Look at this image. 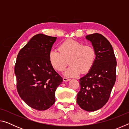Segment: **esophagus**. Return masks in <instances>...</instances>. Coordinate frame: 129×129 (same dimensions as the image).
I'll list each match as a JSON object with an SVG mask.
<instances>
[{
  "mask_svg": "<svg viewBox=\"0 0 129 129\" xmlns=\"http://www.w3.org/2000/svg\"><path fill=\"white\" fill-rule=\"evenodd\" d=\"M71 80V79L69 78H67V77H63V81H68Z\"/></svg>",
  "mask_w": 129,
  "mask_h": 129,
  "instance_id": "obj_1",
  "label": "esophagus"
}]
</instances>
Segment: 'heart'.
Segmentation results:
<instances>
[{
	"label": "heart",
	"mask_w": 129,
	"mask_h": 129,
	"mask_svg": "<svg viewBox=\"0 0 129 129\" xmlns=\"http://www.w3.org/2000/svg\"><path fill=\"white\" fill-rule=\"evenodd\" d=\"M58 51L51 50L49 53V60L52 67L58 71H62L71 64L65 71L64 75L75 77L81 72H88L93 65L95 58V51L92 45L83 44L73 39H68L58 47Z\"/></svg>",
	"instance_id": "b5f03b06"
}]
</instances>
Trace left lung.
Returning <instances> with one entry per match:
<instances>
[{
  "instance_id": "1",
  "label": "left lung",
  "mask_w": 129,
  "mask_h": 129,
  "mask_svg": "<svg viewBox=\"0 0 129 129\" xmlns=\"http://www.w3.org/2000/svg\"><path fill=\"white\" fill-rule=\"evenodd\" d=\"M86 39L92 44L95 58L89 72L79 80L77 102L84 110L94 112L108 101L116 80L117 61L112 45L103 35L95 33Z\"/></svg>"
}]
</instances>
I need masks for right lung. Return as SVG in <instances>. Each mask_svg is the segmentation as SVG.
<instances>
[{
  "label": "right lung",
  "mask_w": 129,
  "mask_h": 129,
  "mask_svg": "<svg viewBox=\"0 0 129 129\" xmlns=\"http://www.w3.org/2000/svg\"><path fill=\"white\" fill-rule=\"evenodd\" d=\"M56 39L36 35L17 54L15 65L17 92L28 106L36 110H45L53 105L55 91L62 82L49 60Z\"/></svg>",
  "instance_id": "obj_1"
}]
</instances>
